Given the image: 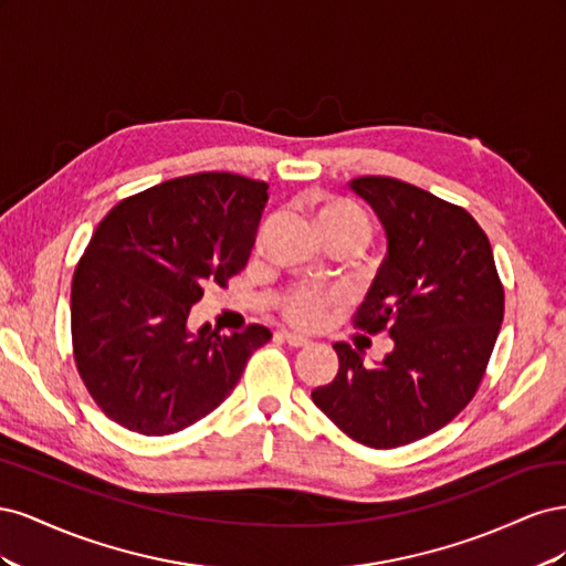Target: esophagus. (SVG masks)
I'll return each instance as SVG.
<instances>
[{"instance_id": "34e87169", "label": "esophagus", "mask_w": 566, "mask_h": 566, "mask_svg": "<svg viewBox=\"0 0 566 566\" xmlns=\"http://www.w3.org/2000/svg\"><path fill=\"white\" fill-rule=\"evenodd\" d=\"M279 337L285 342L287 347H295V349H302V347H310V339L302 337V335H295V333H287V331H281Z\"/></svg>"}]
</instances>
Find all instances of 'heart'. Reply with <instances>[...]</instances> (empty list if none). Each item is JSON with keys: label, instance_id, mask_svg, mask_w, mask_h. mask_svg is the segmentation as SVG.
<instances>
[{"label": "heart", "instance_id": "obj_1", "mask_svg": "<svg viewBox=\"0 0 566 566\" xmlns=\"http://www.w3.org/2000/svg\"><path fill=\"white\" fill-rule=\"evenodd\" d=\"M316 224L325 243H347L361 250L370 238V219L358 205L345 198H323L316 205ZM345 304L339 290L293 285L283 290L276 310L285 323L300 331H316Z\"/></svg>", "mask_w": 566, "mask_h": 566}]
</instances>
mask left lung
<instances>
[{
    "mask_svg": "<svg viewBox=\"0 0 566 566\" xmlns=\"http://www.w3.org/2000/svg\"><path fill=\"white\" fill-rule=\"evenodd\" d=\"M387 233V256L354 328L394 349L366 368L337 342L335 380L314 403L349 439L397 449L449 424L476 394L499 337L505 293L484 229L460 205L391 177L352 181Z\"/></svg>",
    "mask_w": 566,
    "mask_h": 566,
    "instance_id": "left-lung-1",
    "label": "left lung"
}]
</instances>
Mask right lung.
Instances as JSON below:
<instances>
[{
    "label": "right lung",
    "mask_w": 566,
    "mask_h": 566,
    "mask_svg": "<svg viewBox=\"0 0 566 566\" xmlns=\"http://www.w3.org/2000/svg\"><path fill=\"white\" fill-rule=\"evenodd\" d=\"M266 181L200 172L119 200L73 273L71 333L80 378L104 413L146 437L191 427L224 401L264 325L188 331L205 285L241 273L269 200Z\"/></svg>",
    "instance_id": "1"
}]
</instances>
